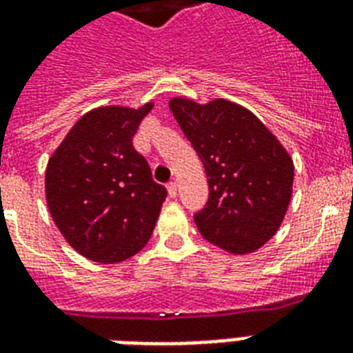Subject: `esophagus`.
<instances>
[{"instance_id": "1", "label": "esophagus", "mask_w": 353, "mask_h": 353, "mask_svg": "<svg viewBox=\"0 0 353 353\" xmlns=\"http://www.w3.org/2000/svg\"><path fill=\"white\" fill-rule=\"evenodd\" d=\"M166 187H168V194H170V198H176V196H177V183L170 181L168 185H166Z\"/></svg>"}]
</instances>
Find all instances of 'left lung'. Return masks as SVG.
Masks as SVG:
<instances>
[{
  "label": "left lung",
  "instance_id": "left-lung-1",
  "mask_svg": "<svg viewBox=\"0 0 353 353\" xmlns=\"http://www.w3.org/2000/svg\"><path fill=\"white\" fill-rule=\"evenodd\" d=\"M170 110L203 163L209 199L194 212L205 240L245 254L279 231L291 199L293 161L249 110L229 101L199 106L172 99Z\"/></svg>",
  "mask_w": 353,
  "mask_h": 353
}]
</instances>
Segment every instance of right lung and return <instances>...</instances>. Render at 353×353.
Returning a JSON list of instances; mask_svg holds the SVG:
<instances>
[{
    "instance_id": "add662e5",
    "label": "right lung",
    "mask_w": 353,
    "mask_h": 353,
    "mask_svg": "<svg viewBox=\"0 0 353 353\" xmlns=\"http://www.w3.org/2000/svg\"><path fill=\"white\" fill-rule=\"evenodd\" d=\"M150 110L152 104L85 113L47 165L52 220L69 245L93 262L117 263L141 251L166 199V188L133 146Z\"/></svg>"
}]
</instances>
